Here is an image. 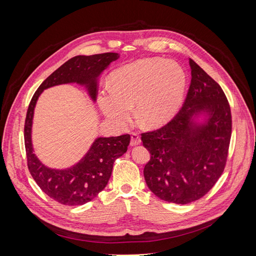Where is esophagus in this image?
<instances>
[{
    "instance_id": "obj_1",
    "label": "esophagus",
    "mask_w": 256,
    "mask_h": 256,
    "mask_svg": "<svg viewBox=\"0 0 256 256\" xmlns=\"http://www.w3.org/2000/svg\"><path fill=\"white\" fill-rule=\"evenodd\" d=\"M141 143V138L136 132H132V136H130V146H136L139 145Z\"/></svg>"
}]
</instances>
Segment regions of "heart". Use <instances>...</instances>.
<instances>
[{
    "label": "heart",
    "instance_id": "obj_1",
    "mask_svg": "<svg viewBox=\"0 0 256 256\" xmlns=\"http://www.w3.org/2000/svg\"><path fill=\"white\" fill-rule=\"evenodd\" d=\"M186 74L176 61L142 59L115 70L111 87L98 94L104 115L116 126H126L136 106V117L150 128L162 126L178 114L184 102Z\"/></svg>",
    "mask_w": 256,
    "mask_h": 256
}]
</instances>
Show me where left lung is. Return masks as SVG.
Wrapping results in <instances>:
<instances>
[{
    "label": "left lung",
    "instance_id": "8db88e82",
    "mask_svg": "<svg viewBox=\"0 0 256 256\" xmlns=\"http://www.w3.org/2000/svg\"><path fill=\"white\" fill-rule=\"evenodd\" d=\"M191 84L180 112L163 128L142 134L150 152L144 167L150 190L168 202L204 196L224 170L232 137L230 106L220 85L192 59Z\"/></svg>",
    "mask_w": 256,
    "mask_h": 256
}]
</instances>
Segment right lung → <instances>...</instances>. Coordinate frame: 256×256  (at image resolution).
Listing matches in <instances>:
<instances>
[{
	"instance_id": "obj_1",
	"label": "right lung",
	"mask_w": 256,
	"mask_h": 256,
	"mask_svg": "<svg viewBox=\"0 0 256 256\" xmlns=\"http://www.w3.org/2000/svg\"><path fill=\"white\" fill-rule=\"evenodd\" d=\"M117 52L76 56L61 65L38 87L30 102L24 122V146L28 168L36 184L48 196L65 206H82L102 192L109 182L115 160L126 152L130 136L98 137L76 164L66 169L46 166L34 152L32 124L35 106L44 90L62 84L84 86L93 102L98 96V78L113 61Z\"/></svg>"
}]
</instances>
